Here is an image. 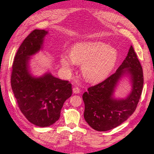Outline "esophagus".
<instances>
[{
    "mask_svg": "<svg viewBox=\"0 0 154 154\" xmlns=\"http://www.w3.org/2000/svg\"><path fill=\"white\" fill-rule=\"evenodd\" d=\"M72 92L74 94H79L80 92V89L77 87H74L72 88Z\"/></svg>",
    "mask_w": 154,
    "mask_h": 154,
    "instance_id": "esophagus-1",
    "label": "esophagus"
}]
</instances>
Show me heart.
<instances>
[{"label":"heart","instance_id":"heart-1","mask_svg":"<svg viewBox=\"0 0 154 154\" xmlns=\"http://www.w3.org/2000/svg\"><path fill=\"white\" fill-rule=\"evenodd\" d=\"M118 59L117 50L102 41H88L75 44L71 54L62 53L60 63L66 72L75 64L82 65L85 79L90 83L102 82L108 77Z\"/></svg>","mask_w":154,"mask_h":154}]
</instances>
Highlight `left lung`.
Masks as SVG:
<instances>
[{
  "mask_svg": "<svg viewBox=\"0 0 154 154\" xmlns=\"http://www.w3.org/2000/svg\"><path fill=\"white\" fill-rule=\"evenodd\" d=\"M126 75L131 83V92L125 99L114 98L118 83ZM143 87L142 66L131 45L126 59L114 74L83 93L85 120L97 131H107L118 127L134 112Z\"/></svg>",
  "mask_w": 154,
  "mask_h": 154,
  "instance_id": "8db88e82",
  "label": "left lung"
}]
</instances>
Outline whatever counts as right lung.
Here are the masks:
<instances>
[{
  "instance_id": "add662e5",
  "label": "right lung",
  "mask_w": 154,
  "mask_h": 154,
  "mask_svg": "<svg viewBox=\"0 0 154 154\" xmlns=\"http://www.w3.org/2000/svg\"><path fill=\"white\" fill-rule=\"evenodd\" d=\"M48 32L34 30L22 43L15 56L11 84L18 106L28 121L35 126L47 127L60 117L64 103L72 95V85L68 81L46 72L41 77L30 73L29 60L43 48Z\"/></svg>"
}]
</instances>
